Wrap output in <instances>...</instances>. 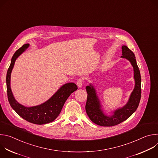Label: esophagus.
Returning <instances> with one entry per match:
<instances>
[{"instance_id":"obj_1","label":"esophagus","mask_w":158,"mask_h":158,"mask_svg":"<svg viewBox=\"0 0 158 158\" xmlns=\"http://www.w3.org/2000/svg\"><path fill=\"white\" fill-rule=\"evenodd\" d=\"M82 83H83V80L82 79H79L77 81V85L79 87H81L82 85Z\"/></svg>"}]
</instances>
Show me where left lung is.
Instances as JSON below:
<instances>
[{"label":"left lung","mask_w":158,"mask_h":158,"mask_svg":"<svg viewBox=\"0 0 158 158\" xmlns=\"http://www.w3.org/2000/svg\"><path fill=\"white\" fill-rule=\"evenodd\" d=\"M122 52L123 56L121 57L129 60L133 67L134 78L135 80L134 89L129 97L127 103L124 106L116 109L112 116H106L101 109V106L94 87L91 84L86 86L87 98L85 111L87 114L94 123L101 126H114L124 121L136 111L140 102L141 78L136 57L132 51L126 46H122Z\"/></svg>","instance_id":"left-lung-1"}]
</instances>
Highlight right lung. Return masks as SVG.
<instances>
[{
    "label": "right lung",
    "mask_w": 158,
    "mask_h": 158,
    "mask_svg": "<svg viewBox=\"0 0 158 158\" xmlns=\"http://www.w3.org/2000/svg\"><path fill=\"white\" fill-rule=\"evenodd\" d=\"M29 46L24 44L16 51L11 59L7 76V92L9 104L17 113L27 121L35 124H44L54 121L59 115L63 106L69 96L77 89V86L73 82L63 85L58 91L46 102L33 107H25L15 99L10 89V74L16 59Z\"/></svg>",
    "instance_id": "obj_1"
}]
</instances>
